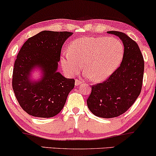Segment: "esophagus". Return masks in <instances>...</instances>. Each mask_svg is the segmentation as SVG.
Listing matches in <instances>:
<instances>
[{
    "mask_svg": "<svg viewBox=\"0 0 156 156\" xmlns=\"http://www.w3.org/2000/svg\"><path fill=\"white\" fill-rule=\"evenodd\" d=\"M82 80H75V86H76V87L80 86V85H81V84H82Z\"/></svg>",
    "mask_w": 156,
    "mask_h": 156,
    "instance_id": "esophagus-1",
    "label": "esophagus"
}]
</instances>
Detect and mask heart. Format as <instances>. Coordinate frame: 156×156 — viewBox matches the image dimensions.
Returning a JSON list of instances; mask_svg holds the SVG:
<instances>
[{
	"instance_id": "obj_1",
	"label": "heart",
	"mask_w": 156,
	"mask_h": 156,
	"mask_svg": "<svg viewBox=\"0 0 156 156\" xmlns=\"http://www.w3.org/2000/svg\"><path fill=\"white\" fill-rule=\"evenodd\" d=\"M124 46L115 37L85 36L74 40L62 54L61 63L71 76L77 74L83 64L84 76L102 82L114 73L122 62Z\"/></svg>"
}]
</instances>
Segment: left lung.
<instances>
[{
	"instance_id": "left-lung-1",
	"label": "left lung",
	"mask_w": 156,
	"mask_h": 156,
	"mask_svg": "<svg viewBox=\"0 0 156 156\" xmlns=\"http://www.w3.org/2000/svg\"><path fill=\"white\" fill-rule=\"evenodd\" d=\"M124 45L120 66L106 81L92 87L87 100V107L96 116L112 118L125 113L135 102L141 92L144 60L140 48L125 33L110 31Z\"/></svg>"
}]
</instances>
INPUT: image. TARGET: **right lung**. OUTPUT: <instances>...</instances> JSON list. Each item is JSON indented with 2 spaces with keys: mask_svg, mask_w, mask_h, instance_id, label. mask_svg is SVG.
I'll list each match as a JSON object with an SVG mask.
<instances>
[{
  "mask_svg": "<svg viewBox=\"0 0 156 156\" xmlns=\"http://www.w3.org/2000/svg\"><path fill=\"white\" fill-rule=\"evenodd\" d=\"M72 34L41 31L29 38L20 49L14 63L12 86L19 105L29 115L51 118L63 109L75 81L58 72V62L62 46ZM36 69L42 74L36 80L31 78Z\"/></svg>",
  "mask_w": 156,
  "mask_h": 156,
  "instance_id": "add662e5",
  "label": "right lung"
}]
</instances>
